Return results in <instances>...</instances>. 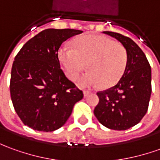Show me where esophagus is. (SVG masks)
<instances>
[{
  "instance_id": "1",
  "label": "esophagus",
  "mask_w": 160,
  "mask_h": 160,
  "mask_svg": "<svg viewBox=\"0 0 160 160\" xmlns=\"http://www.w3.org/2000/svg\"><path fill=\"white\" fill-rule=\"evenodd\" d=\"M83 94H84V96L86 97V96H88L90 94V91H88V90H84L83 91Z\"/></svg>"
}]
</instances>
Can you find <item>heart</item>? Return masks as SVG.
I'll return each mask as SVG.
<instances>
[{
    "label": "heart",
    "instance_id": "heart-1",
    "mask_svg": "<svg viewBox=\"0 0 160 160\" xmlns=\"http://www.w3.org/2000/svg\"><path fill=\"white\" fill-rule=\"evenodd\" d=\"M73 46L64 44L58 50V59L70 80H75L86 66L89 71L78 81L81 87L109 88L121 79L128 60L122 44L104 36L88 35L76 38Z\"/></svg>",
    "mask_w": 160,
    "mask_h": 160
}]
</instances>
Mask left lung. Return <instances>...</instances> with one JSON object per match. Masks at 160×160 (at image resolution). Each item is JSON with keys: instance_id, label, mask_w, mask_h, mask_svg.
Segmentation results:
<instances>
[{"instance_id": "left-lung-1", "label": "left lung", "mask_w": 160, "mask_h": 160, "mask_svg": "<svg viewBox=\"0 0 160 160\" xmlns=\"http://www.w3.org/2000/svg\"><path fill=\"white\" fill-rule=\"evenodd\" d=\"M118 40L128 56L125 71L117 85L97 93L94 116L108 129L125 130L138 124L148 110L152 94V69L144 52L130 38L104 31Z\"/></svg>"}]
</instances>
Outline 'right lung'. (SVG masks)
<instances>
[{
  "instance_id": "obj_1",
  "label": "right lung",
  "mask_w": 160,
  "mask_h": 160,
  "mask_svg": "<svg viewBox=\"0 0 160 160\" xmlns=\"http://www.w3.org/2000/svg\"><path fill=\"white\" fill-rule=\"evenodd\" d=\"M81 30L47 29L22 47L11 69L10 96L22 122L35 130L53 131L64 125L83 92L60 68L58 49Z\"/></svg>"
}]
</instances>
